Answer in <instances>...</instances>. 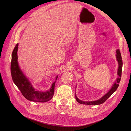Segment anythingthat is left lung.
<instances>
[{"label":"left lung","mask_w":131,"mask_h":131,"mask_svg":"<svg viewBox=\"0 0 131 131\" xmlns=\"http://www.w3.org/2000/svg\"><path fill=\"white\" fill-rule=\"evenodd\" d=\"M116 57L118 63V71H117V74L118 75V78L117 79L116 81L115 82V83L112 87V88L105 95H104L102 98L100 99L97 100H95V101H82L80 99H79L77 97V96L75 95V98H76L77 101L80 103L81 104H83V105H100L104 103L106 100L111 97V95L113 94L117 90V89L118 88L119 86V83L121 81V76H122V66H123V61H122V56H121V54L119 49H117L116 50ZM76 94V93H75Z\"/></svg>","instance_id":"8db88e82"}]
</instances>
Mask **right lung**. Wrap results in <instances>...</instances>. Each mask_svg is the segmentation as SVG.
Segmentation results:
<instances>
[{
	"label": "right lung",
	"instance_id": "obj_1",
	"mask_svg": "<svg viewBox=\"0 0 131 131\" xmlns=\"http://www.w3.org/2000/svg\"><path fill=\"white\" fill-rule=\"evenodd\" d=\"M18 44L17 43L12 54L10 72L14 83L18 88L22 95L27 100L31 101L45 102L51 100L54 94V85L52 83L49 90L45 92L36 90L31 82L20 70L18 63L17 50ZM58 76L56 77V80Z\"/></svg>",
	"mask_w": 131,
	"mask_h": 131
}]
</instances>
